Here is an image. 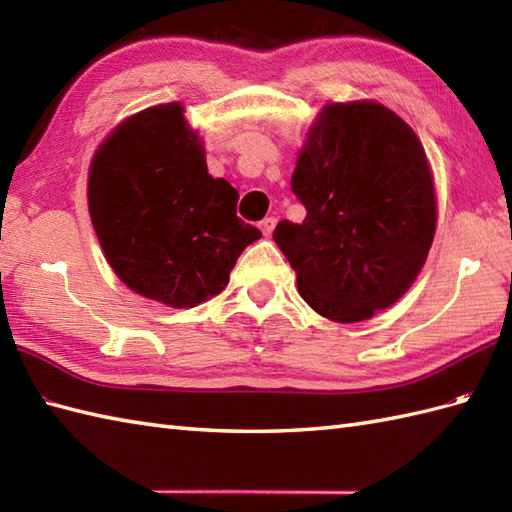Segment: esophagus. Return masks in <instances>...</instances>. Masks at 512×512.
Returning <instances> with one entry per match:
<instances>
[{"instance_id": "1", "label": "esophagus", "mask_w": 512, "mask_h": 512, "mask_svg": "<svg viewBox=\"0 0 512 512\" xmlns=\"http://www.w3.org/2000/svg\"><path fill=\"white\" fill-rule=\"evenodd\" d=\"M275 226H277V217H273V215H270V217H264V220L259 222V228H262V233H264V235H270V233H273V231H275Z\"/></svg>"}]
</instances>
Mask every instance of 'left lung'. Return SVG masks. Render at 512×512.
<instances>
[{"mask_svg": "<svg viewBox=\"0 0 512 512\" xmlns=\"http://www.w3.org/2000/svg\"><path fill=\"white\" fill-rule=\"evenodd\" d=\"M290 184L308 215L281 220L273 237L301 299L336 323L394 306L427 262L438 217L413 129L374 101L325 105Z\"/></svg>", "mask_w": 512, "mask_h": 512, "instance_id": "8db88e82", "label": "left lung"}]
</instances>
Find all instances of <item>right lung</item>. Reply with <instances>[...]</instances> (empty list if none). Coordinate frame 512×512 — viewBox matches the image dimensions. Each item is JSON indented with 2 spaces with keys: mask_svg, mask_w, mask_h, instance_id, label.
I'll return each instance as SVG.
<instances>
[{
  "mask_svg": "<svg viewBox=\"0 0 512 512\" xmlns=\"http://www.w3.org/2000/svg\"><path fill=\"white\" fill-rule=\"evenodd\" d=\"M239 193L209 176L180 103L129 116L96 149L88 204L118 279L171 308L220 295L259 228L237 217Z\"/></svg>",
  "mask_w": 512,
  "mask_h": 512,
  "instance_id": "add662e5",
  "label": "right lung"
}]
</instances>
